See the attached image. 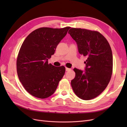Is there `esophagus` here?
I'll list each match as a JSON object with an SVG mask.
<instances>
[{
	"label": "esophagus",
	"mask_w": 127,
	"mask_h": 127,
	"mask_svg": "<svg viewBox=\"0 0 127 127\" xmlns=\"http://www.w3.org/2000/svg\"><path fill=\"white\" fill-rule=\"evenodd\" d=\"M71 70V69L68 68H67V67H66V71H69V70Z\"/></svg>",
	"instance_id": "obj_1"
}]
</instances>
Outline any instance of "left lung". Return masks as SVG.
<instances>
[{
  "label": "left lung",
  "mask_w": 127,
  "mask_h": 127,
  "mask_svg": "<svg viewBox=\"0 0 127 127\" xmlns=\"http://www.w3.org/2000/svg\"><path fill=\"white\" fill-rule=\"evenodd\" d=\"M77 44L79 53L87 58L85 71L74 68L71 85L75 94L90 100L101 94L108 85L113 70V56L106 38L96 31L71 28L68 31Z\"/></svg>",
  "instance_id": "obj_1"
}]
</instances>
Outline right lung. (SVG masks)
<instances>
[{"instance_id":"right-lung-1","label":"right lung","mask_w":127,"mask_h":127,"mask_svg":"<svg viewBox=\"0 0 127 127\" xmlns=\"http://www.w3.org/2000/svg\"><path fill=\"white\" fill-rule=\"evenodd\" d=\"M70 28L37 29L22 43L17 58V72L22 85L33 96H50L63 77L65 67L48 64V59L54 54L57 45Z\"/></svg>"}]
</instances>
